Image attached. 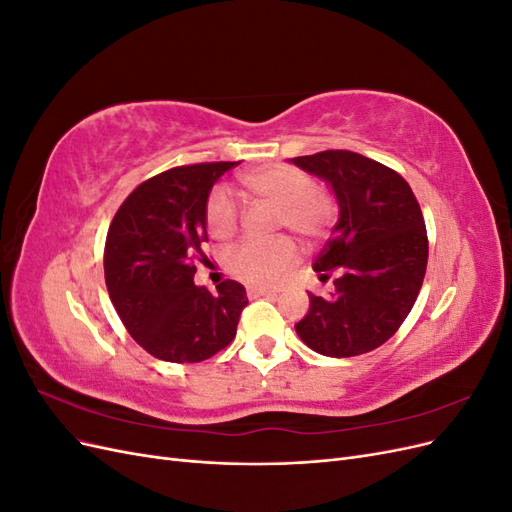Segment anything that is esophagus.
<instances>
[{
    "label": "esophagus",
    "mask_w": 512,
    "mask_h": 512,
    "mask_svg": "<svg viewBox=\"0 0 512 512\" xmlns=\"http://www.w3.org/2000/svg\"><path fill=\"white\" fill-rule=\"evenodd\" d=\"M247 294H250V299H256V297H275V290L271 288H247Z\"/></svg>",
    "instance_id": "esophagus-1"
}]
</instances>
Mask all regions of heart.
Listing matches in <instances>:
<instances>
[{
	"label": "heart",
	"instance_id": "1",
	"mask_svg": "<svg viewBox=\"0 0 512 512\" xmlns=\"http://www.w3.org/2000/svg\"><path fill=\"white\" fill-rule=\"evenodd\" d=\"M252 196L280 207L277 224L286 226L303 241H318L335 222V203L329 194L316 190L314 177L288 164L256 168L241 177ZM207 226L215 239H230L239 228V207L226 190L211 192L207 200ZM297 260V245L288 237L271 241H245L228 256V271L252 286H275Z\"/></svg>",
	"mask_w": 512,
	"mask_h": 512
}]
</instances>
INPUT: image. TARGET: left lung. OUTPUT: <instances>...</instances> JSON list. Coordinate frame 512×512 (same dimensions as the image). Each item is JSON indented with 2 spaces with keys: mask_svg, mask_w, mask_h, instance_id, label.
Returning a JSON list of instances; mask_svg holds the SVG:
<instances>
[{
  "mask_svg": "<svg viewBox=\"0 0 512 512\" xmlns=\"http://www.w3.org/2000/svg\"><path fill=\"white\" fill-rule=\"evenodd\" d=\"M331 185L339 220L314 262L327 297L309 292L294 324L303 344L346 359L376 350L406 320L425 280L429 243L423 211L408 181L361 153L329 149L292 158Z\"/></svg>",
  "mask_w": 512,
  "mask_h": 512,
  "instance_id": "1",
  "label": "left lung"
}]
</instances>
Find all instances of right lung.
<instances>
[{
  "label": "right lung",
  "mask_w": 512,
  "mask_h": 512,
  "mask_svg": "<svg viewBox=\"0 0 512 512\" xmlns=\"http://www.w3.org/2000/svg\"><path fill=\"white\" fill-rule=\"evenodd\" d=\"M239 162L164 170L123 200L106 235L104 280L138 346L168 363H198L237 335L245 288L226 280L209 292L194 284L207 265V200L213 183Z\"/></svg>",
  "instance_id": "obj_1"
}]
</instances>
